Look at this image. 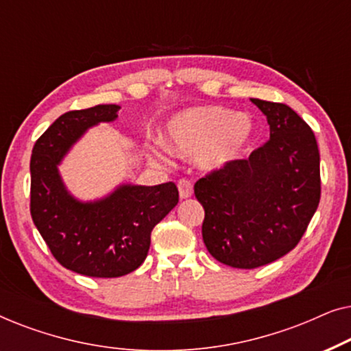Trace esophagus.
<instances>
[{
	"mask_svg": "<svg viewBox=\"0 0 351 351\" xmlns=\"http://www.w3.org/2000/svg\"><path fill=\"white\" fill-rule=\"evenodd\" d=\"M177 189H179V195L182 199L190 198V196L193 195V185H191V182L186 179H180L179 184H177Z\"/></svg>",
	"mask_w": 351,
	"mask_h": 351,
	"instance_id": "obj_1",
	"label": "esophagus"
}]
</instances>
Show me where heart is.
<instances>
[{
    "label": "heart",
    "mask_w": 351,
    "mask_h": 351,
    "mask_svg": "<svg viewBox=\"0 0 351 351\" xmlns=\"http://www.w3.org/2000/svg\"><path fill=\"white\" fill-rule=\"evenodd\" d=\"M252 136L254 124L246 114L222 107H193L167 121L162 142L172 153L195 156L204 169H220L241 156ZM153 156L161 158L158 152Z\"/></svg>",
    "instance_id": "1"
}]
</instances>
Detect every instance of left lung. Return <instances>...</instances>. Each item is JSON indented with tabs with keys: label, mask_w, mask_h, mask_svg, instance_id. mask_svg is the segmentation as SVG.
Segmentation results:
<instances>
[{
	"label": "left lung",
	"mask_w": 351,
	"mask_h": 351,
	"mask_svg": "<svg viewBox=\"0 0 351 351\" xmlns=\"http://www.w3.org/2000/svg\"><path fill=\"white\" fill-rule=\"evenodd\" d=\"M251 102L267 117L270 141L195 184L206 247L233 268L267 265L292 251L321 196L318 143L308 124L285 104Z\"/></svg>",
	"instance_id": "obj_1"
}]
</instances>
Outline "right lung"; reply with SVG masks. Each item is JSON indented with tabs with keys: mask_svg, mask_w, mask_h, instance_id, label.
<instances>
[{
	"mask_svg": "<svg viewBox=\"0 0 351 351\" xmlns=\"http://www.w3.org/2000/svg\"><path fill=\"white\" fill-rule=\"evenodd\" d=\"M119 105H95L64 113L32 152L30 213L52 256L84 276L118 278L138 268L150 234L176 204V184H121L104 198L81 201L66 190L59 165L86 131L118 118Z\"/></svg>",
	"mask_w": 351,
	"mask_h": 351,
	"instance_id": "obj_1",
	"label": "right lung"
}]
</instances>
